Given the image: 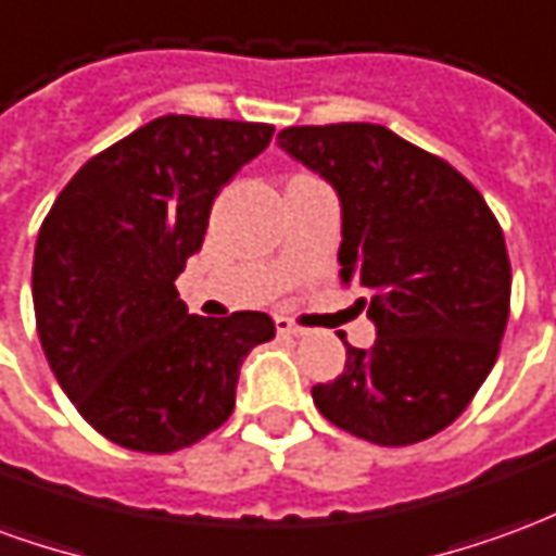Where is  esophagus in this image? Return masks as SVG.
<instances>
[{"label":"esophagus","instance_id":"esophagus-1","mask_svg":"<svg viewBox=\"0 0 556 556\" xmlns=\"http://www.w3.org/2000/svg\"><path fill=\"white\" fill-rule=\"evenodd\" d=\"M274 325H277V333L279 337H303V330L298 325H291L289 318H277V321H274Z\"/></svg>","mask_w":556,"mask_h":556}]
</instances>
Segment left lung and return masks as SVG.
<instances>
[{"label":"left lung","mask_w":556,"mask_h":556,"mask_svg":"<svg viewBox=\"0 0 556 556\" xmlns=\"http://www.w3.org/2000/svg\"><path fill=\"white\" fill-rule=\"evenodd\" d=\"M279 148L333 184L342 205L339 277L361 286L372 349L345 342V369L315 384L333 426L381 446L446 429L501 351L513 267L501 223L446 160L366 122L286 127Z\"/></svg>","instance_id":"1"}]
</instances>
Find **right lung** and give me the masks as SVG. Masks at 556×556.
<instances>
[{
    "label": "right lung",
    "instance_id": "1",
    "mask_svg": "<svg viewBox=\"0 0 556 556\" xmlns=\"http://www.w3.org/2000/svg\"><path fill=\"white\" fill-rule=\"evenodd\" d=\"M270 125L160 115L67 181L31 265L38 337L65 396L106 441L175 453L235 410L243 357L274 339L265 313L190 315L175 279L202 250L219 187Z\"/></svg>",
    "mask_w": 556,
    "mask_h": 556
}]
</instances>
